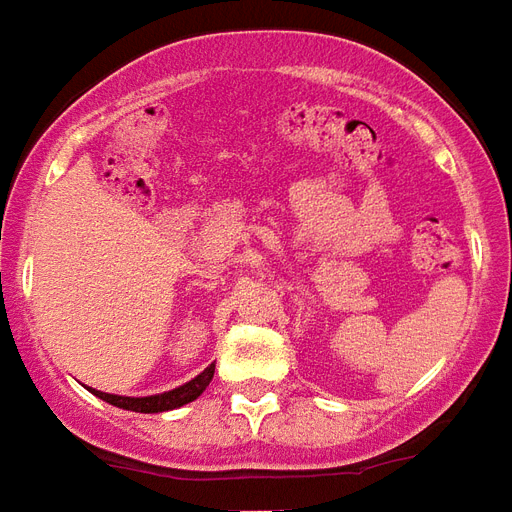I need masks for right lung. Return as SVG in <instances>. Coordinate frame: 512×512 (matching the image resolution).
Returning <instances> with one entry per match:
<instances>
[{
  "label": "right lung",
  "instance_id": "obj_1",
  "mask_svg": "<svg viewBox=\"0 0 512 512\" xmlns=\"http://www.w3.org/2000/svg\"><path fill=\"white\" fill-rule=\"evenodd\" d=\"M212 374H215V365L210 368H204L196 379H190L188 384H182L177 390H169V393H160V395H147V398H125V395H108L100 393V390H92V393L108 401L111 406H119V409H128V412H169V409H177V406H185L190 401H196L204 390H207V384L212 382Z\"/></svg>",
  "mask_w": 512,
  "mask_h": 512
}]
</instances>
